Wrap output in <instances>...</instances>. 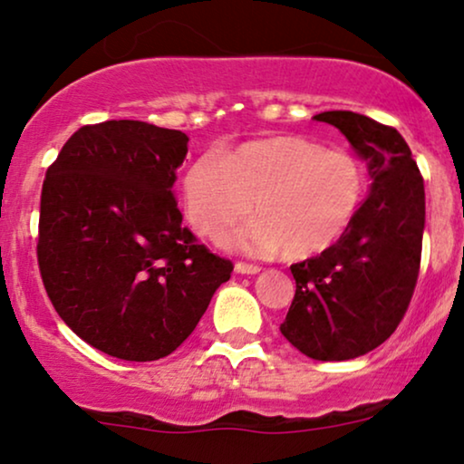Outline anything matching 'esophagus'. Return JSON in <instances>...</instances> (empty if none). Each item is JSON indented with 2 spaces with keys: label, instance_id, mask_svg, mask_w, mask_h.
<instances>
[{
  "label": "esophagus",
  "instance_id": "1",
  "mask_svg": "<svg viewBox=\"0 0 464 464\" xmlns=\"http://www.w3.org/2000/svg\"><path fill=\"white\" fill-rule=\"evenodd\" d=\"M234 270L238 272V275H257L259 270V266H256V264H245V262H237L234 264Z\"/></svg>",
  "mask_w": 464,
  "mask_h": 464
}]
</instances>
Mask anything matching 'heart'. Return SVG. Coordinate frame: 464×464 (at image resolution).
<instances>
[{
	"instance_id": "heart-1",
	"label": "heart",
	"mask_w": 464,
	"mask_h": 464,
	"mask_svg": "<svg viewBox=\"0 0 464 464\" xmlns=\"http://www.w3.org/2000/svg\"><path fill=\"white\" fill-rule=\"evenodd\" d=\"M365 192L357 156L304 137L259 139L227 156L207 151L183 177L188 219L202 237L219 238L256 208L224 243L257 257L319 256L348 230Z\"/></svg>"
}]
</instances>
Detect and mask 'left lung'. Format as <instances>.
Here are the masks:
<instances>
[{
    "label": "left lung",
    "mask_w": 464,
    "mask_h": 464,
    "mask_svg": "<svg viewBox=\"0 0 464 464\" xmlns=\"http://www.w3.org/2000/svg\"><path fill=\"white\" fill-rule=\"evenodd\" d=\"M314 118L348 139L372 186L338 243L291 266L295 295L281 334L310 359L346 361L389 340L410 306L420 270L424 181L392 126L354 111Z\"/></svg>",
    "instance_id": "obj_1"
}]
</instances>
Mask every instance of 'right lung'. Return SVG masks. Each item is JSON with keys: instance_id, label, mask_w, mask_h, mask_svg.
<instances>
[{"instance_id": "add662e5", "label": "right lung", "mask_w": 464, "mask_h": 464, "mask_svg": "<svg viewBox=\"0 0 464 464\" xmlns=\"http://www.w3.org/2000/svg\"><path fill=\"white\" fill-rule=\"evenodd\" d=\"M188 141L181 130L107 120L75 130L46 170L44 287L67 327L110 357H167L234 270L181 226L173 186Z\"/></svg>"}]
</instances>
